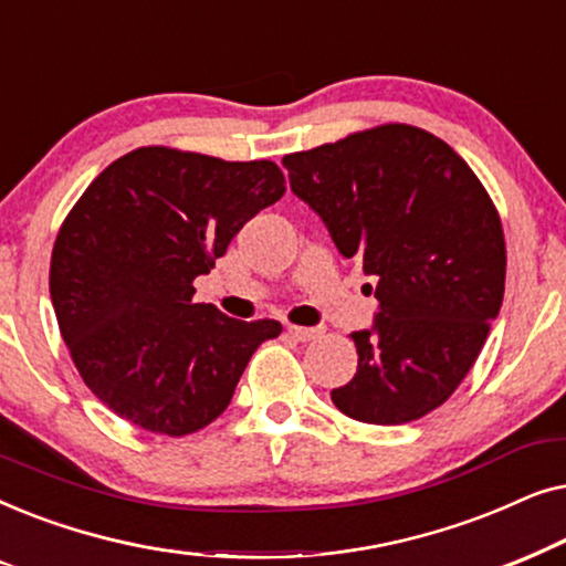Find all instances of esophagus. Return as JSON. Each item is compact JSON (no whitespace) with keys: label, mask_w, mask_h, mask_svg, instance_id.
Wrapping results in <instances>:
<instances>
[{"label":"esophagus","mask_w":566,"mask_h":566,"mask_svg":"<svg viewBox=\"0 0 566 566\" xmlns=\"http://www.w3.org/2000/svg\"><path fill=\"white\" fill-rule=\"evenodd\" d=\"M289 335L293 339H298V343H312V339L322 335V329L319 327H296V324H291Z\"/></svg>","instance_id":"obj_1"}]
</instances>
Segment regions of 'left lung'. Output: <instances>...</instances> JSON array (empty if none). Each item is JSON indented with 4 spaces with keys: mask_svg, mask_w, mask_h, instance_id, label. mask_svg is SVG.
Segmentation results:
<instances>
[{
    "mask_svg": "<svg viewBox=\"0 0 566 566\" xmlns=\"http://www.w3.org/2000/svg\"><path fill=\"white\" fill-rule=\"evenodd\" d=\"M291 190L345 258L376 277L358 370L332 391L368 424L420 420L459 389L505 296V234L490 192L446 142L407 123L285 154Z\"/></svg>",
    "mask_w": 566,
    "mask_h": 566,
    "instance_id": "8db88e82",
    "label": "left lung"
}]
</instances>
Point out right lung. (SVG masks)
<instances>
[{
    "mask_svg": "<svg viewBox=\"0 0 566 566\" xmlns=\"http://www.w3.org/2000/svg\"><path fill=\"white\" fill-rule=\"evenodd\" d=\"M285 192L275 161L142 146L99 172L61 223L51 301L82 381L136 428L180 438L229 407L281 322L192 304V281Z\"/></svg>",
    "mask_w": 566,
    "mask_h": 566,
    "instance_id": "right-lung-1",
    "label": "right lung"
}]
</instances>
